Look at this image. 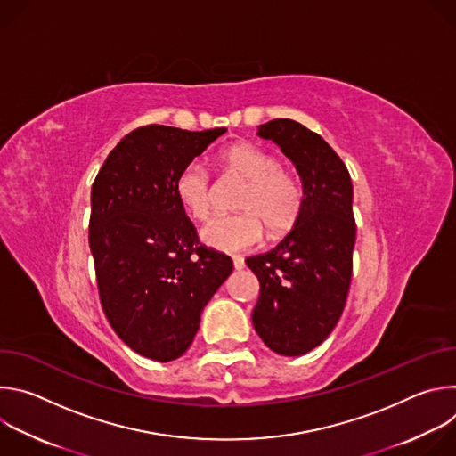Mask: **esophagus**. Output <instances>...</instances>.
<instances>
[{"label":"esophagus","mask_w":456,"mask_h":456,"mask_svg":"<svg viewBox=\"0 0 456 456\" xmlns=\"http://www.w3.org/2000/svg\"><path fill=\"white\" fill-rule=\"evenodd\" d=\"M232 264L236 271H241L245 267V259L241 256H232Z\"/></svg>","instance_id":"1"}]
</instances>
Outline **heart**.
<instances>
[{
    "instance_id": "obj_1",
    "label": "heart",
    "mask_w": 456,
    "mask_h": 456,
    "mask_svg": "<svg viewBox=\"0 0 456 456\" xmlns=\"http://www.w3.org/2000/svg\"><path fill=\"white\" fill-rule=\"evenodd\" d=\"M220 162L227 173L245 180L238 200L241 213L213 218L200 232L208 247L224 252L245 250L262 241L265 227L281 234L296 224L303 209V189L274 155L240 142L225 148ZM173 189L176 200L192 218L206 220L211 215L215 189L206 166L197 160L185 164L176 173Z\"/></svg>"
}]
</instances>
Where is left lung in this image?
I'll return each mask as SVG.
<instances>
[{
    "label": "left lung",
    "mask_w": 456,
    "mask_h": 456,
    "mask_svg": "<svg viewBox=\"0 0 456 456\" xmlns=\"http://www.w3.org/2000/svg\"><path fill=\"white\" fill-rule=\"evenodd\" d=\"M296 166L303 209L290 232L269 252L245 259L259 281L252 324L280 355H303L330 336L352 280L354 187L339 155L321 135L290 118L257 127Z\"/></svg>",
    "instance_id": "1"
}]
</instances>
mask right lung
<instances>
[{"label": "right lung", "mask_w": 456, "mask_h": 456, "mask_svg": "<svg viewBox=\"0 0 456 456\" xmlns=\"http://www.w3.org/2000/svg\"><path fill=\"white\" fill-rule=\"evenodd\" d=\"M227 132L150 124L127 134L92 185L90 250L115 334L160 362L183 355L232 259L199 241L175 197V176Z\"/></svg>", "instance_id": "right-lung-1"}]
</instances>
